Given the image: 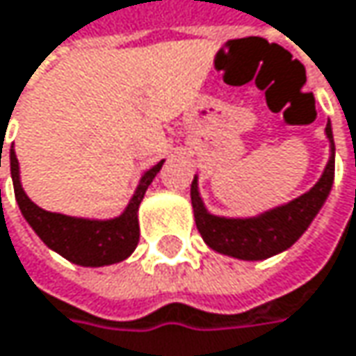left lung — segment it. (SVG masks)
Wrapping results in <instances>:
<instances>
[{"label":"left lung","instance_id":"obj_1","mask_svg":"<svg viewBox=\"0 0 356 356\" xmlns=\"http://www.w3.org/2000/svg\"><path fill=\"white\" fill-rule=\"evenodd\" d=\"M326 136L332 146V156L322 173L320 181L298 200L265 211L257 218H218L206 211L197 193V177L191 183V206L195 216V226L206 244L228 257L243 261H261L289 248L296 243L324 206L332 181H334V138L330 124L326 126Z\"/></svg>","mask_w":356,"mask_h":356}]
</instances>
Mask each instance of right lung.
Returning a JSON list of instances; mask_svg holds the SVG:
<instances>
[{"label":"right lung","instance_id":"obj_1","mask_svg":"<svg viewBox=\"0 0 356 356\" xmlns=\"http://www.w3.org/2000/svg\"><path fill=\"white\" fill-rule=\"evenodd\" d=\"M165 161L156 163L152 169H148L138 187L132 195L128 208L122 216L113 220H83L71 218L63 213L38 208L22 189L19 183V167H17L14 146L10 150V167L14 179V193H16L17 206L24 213L26 222L34 228V232L42 238V243L49 248L63 254L67 261L83 265V267H104L113 265L124 259H128L140 238L138 230V206L145 197L148 185L152 183L154 175L161 171Z\"/></svg>","mask_w":356,"mask_h":356}]
</instances>
